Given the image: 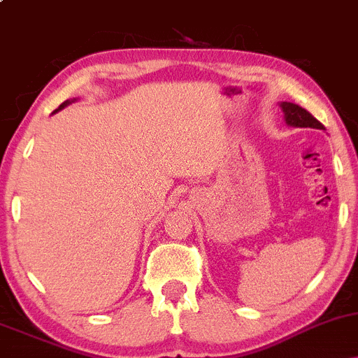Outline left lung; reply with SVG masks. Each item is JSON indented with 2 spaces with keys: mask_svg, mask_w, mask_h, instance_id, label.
I'll return each mask as SVG.
<instances>
[{
  "mask_svg": "<svg viewBox=\"0 0 358 358\" xmlns=\"http://www.w3.org/2000/svg\"><path fill=\"white\" fill-rule=\"evenodd\" d=\"M282 114H285V121L287 126L293 127H313V129H324V126L318 119L311 116L306 109L301 106L293 104V102H279Z\"/></svg>",
  "mask_w": 358,
  "mask_h": 358,
  "instance_id": "left-lung-1",
  "label": "left lung"
}]
</instances>
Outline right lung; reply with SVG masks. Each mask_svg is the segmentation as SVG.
<instances>
[{"label": "right lung", "mask_w": 358, "mask_h": 358, "mask_svg": "<svg viewBox=\"0 0 358 358\" xmlns=\"http://www.w3.org/2000/svg\"><path fill=\"white\" fill-rule=\"evenodd\" d=\"M76 101H77V99H69V101L62 102V104L59 106V109H55V110H53V114H55V113H59V110H62V109H64V108H67L69 104H72V102H76Z\"/></svg>", "instance_id": "add662e5"}]
</instances>
